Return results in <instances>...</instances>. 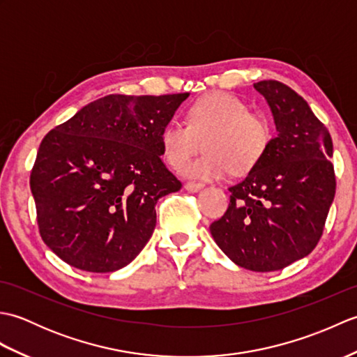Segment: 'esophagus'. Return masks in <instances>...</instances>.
I'll return each instance as SVG.
<instances>
[{"mask_svg":"<svg viewBox=\"0 0 357 357\" xmlns=\"http://www.w3.org/2000/svg\"><path fill=\"white\" fill-rule=\"evenodd\" d=\"M184 188H185L187 192L196 193V192L202 190V188H204V184H199V183H185V184H184Z\"/></svg>","mask_w":357,"mask_h":357,"instance_id":"esophagus-1","label":"esophagus"}]
</instances>
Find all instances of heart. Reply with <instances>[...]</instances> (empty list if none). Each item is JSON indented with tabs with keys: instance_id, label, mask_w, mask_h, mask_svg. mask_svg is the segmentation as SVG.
I'll use <instances>...</instances> for the list:
<instances>
[{
	"instance_id": "1",
	"label": "heart",
	"mask_w": 357,
	"mask_h": 357,
	"mask_svg": "<svg viewBox=\"0 0 357 357\" xmlns=\"http://www.w3.org/2000/svg\"><path fill=\"white\" fill-rule=\"evenodd\" d=\"M185 123L170 121L162 128V156L172 167H181L202 146L207 151L187 162L181 173L187 178L215 181L245 173L261 161L273 139L270 121L250 113L238 96L215 92L199 98L187 110Z\"/></svg>"
}]
</instances>
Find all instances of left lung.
Here are the masks:
<instances>
[{
	"label": "left lung",
	"mask_w": 357,
	"mask_h": 357,
	"mask_svg": "<svg viewBox=\"0 0 357 357\" xmlns=\"http://www.w3.org/2000/svg\"><path fill=\"white\" fill-rule=\"evenodd\" d=\"M270 107L278 136L230 206L210 225L219 248L242 268L275 271L313 252L335 199L331 136L308 102L275 79L253 86Z\"/></svg>",
	"instance_id": "8db88e82"
}]
</instances>
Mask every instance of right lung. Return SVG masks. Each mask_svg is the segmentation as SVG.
I'll use <instances>...</instances> for the list:
<instances>
[{"instance_id":"right-lung-1","label":"right lung","mask_w":357,"mask_h":357,"mask_svg":"<svg viewBox=\"0 0 357 357\" xmlns=\"http://www.w3.org/2000/svg\"><path fill=\"white\" fill-rule=\"evenodd\" d=\"M188 95H107L45 135L30 190L41 238L64 262L110 273L146 247L158 199L183 187L159 136Z\"/></svg>"}]
</instances>
